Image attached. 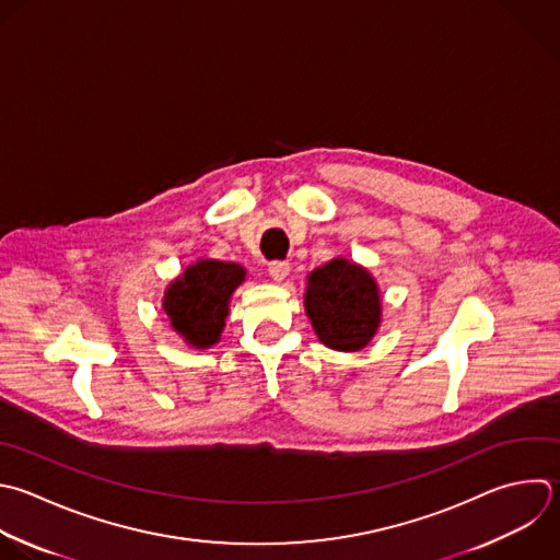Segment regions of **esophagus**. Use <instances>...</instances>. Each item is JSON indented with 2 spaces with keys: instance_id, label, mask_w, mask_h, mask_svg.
Here are the masks:
<instances>
[{
  "instance_id": "esophagus-1",
  "label": "esophagus",
  "mask_w": 560,
  "mask_h": 560,
  "mask_svg": "<svg viewBox=\"0 0 560 560\" xmlns=\"http://www.w3.org/2000/svg\"><path fill=\"white\" fill-rule=\"evenodd\" d=\"M291 271V265L287 260H273L269 262V276L276 280V282H282Z\"/></svg>"
}]
</instances>
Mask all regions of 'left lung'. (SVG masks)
Wrapping results in <instances>:
<instances>
[{
	"mask_svg": "<svg viewBox=\"0 0 560 560\" xmlns=\"http://www.w3.org/2000/svg\"><path fill=\"white\" fill-rule=\"evenodd\" d=\"M304 304L317 337L332 350H361L381 322L374 280L343 258H335L308 276Z\"/></svg>",
	"mask_w": 560,
	"mask_h": 560,
	"instance_id": "1",
	"label": "left lung"
}]
</instances>
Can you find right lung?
I'll return each instance as SVG.
<instances>
[{"mask_svg": "<svg viewBox=\"0 0 560 560\" xmlns=\"http://www.w3.org/2000/svg\"><path fill=\"white\" fill-rule=\"evenodd\" d=\"M243 280L245 269L234 262L201 260L188 267L164 298L173 328L197 348L217 343L225 326L230 295Z\"/></svg>", "mask_w": 560, "mask_h": 560, "instance_id": "right-lung-1", "label": "right lung"}]
</instances>
